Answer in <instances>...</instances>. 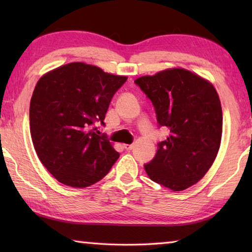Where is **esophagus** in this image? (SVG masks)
<instances>
[{"label": "esophagus", "mask_w": 252, "mask_h": 252, "mask_svg": "<svg viewBox=\"0 0 252 252\" xmlns=\"http://www.w3.org/2000/svg\"><path fill=\"white\" fill-rule=\"evenodd\" d=\"M123 148H125L126 151H130V150H132V149L134 148V146H133V144H125V146H123Z\"/></svg>", "instance_id": "1"}]
</instances>
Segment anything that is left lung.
<instances>
[{"mask_svg":"<svg viewBox=\"0 0 252 252\" xmlns=\"http://www.w3.org/2000/svg\"><path fill=\"white\" fill-rule=\"evenodd\" d=\"M152 102L158 126L169 131L144 164L149 178L173 191L193 186L215 161L222 133V109L216 89L185 69L136 79Z\"/></svg>","mask_w":252,"mask_h":252,"instance_id":"obj_1","label":"left lung"}]
</instances>
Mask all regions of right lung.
<instances>
[{
	"label": "right lung",
	"mask_w": 252,
	"mask_h": 252,
	"mask_svg": "<svg viewBox=\"0 0 252 252\" xmlns=\"http://www.w3.org/2000/svg\"><path fill=\"white\" fill-rule=\"evenodd\" d=\"M127 80L82 62L42 76L30 103V131L42 164L59 182L73 188L106 176L119 152L96 125L104 126L113 95Z\"/></svg>",
	"instance_id": "1"
}]
</instances>
